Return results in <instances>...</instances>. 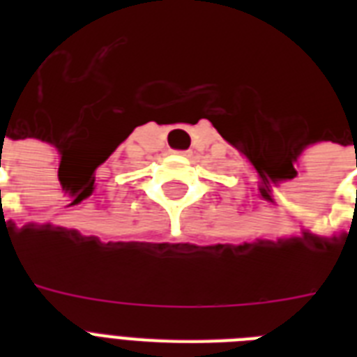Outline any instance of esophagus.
Instances as JSON below:
<instances>
[{
	"label": "esophagus",
	"mask_w": 357,
	"mask_h": 357,
	"mask_svg": "<svg viewBox=\"0 0 357 357\" xmlns=\"http://www.w3.org/2000/svg\"><path fill=\"white\" fill-rule=\"evenodd\" d=\"M174 153H178V155H189L190 151L189 150H176Z\"/></svg>",
	"instance_id": "obj_1"
}]
</instances>
